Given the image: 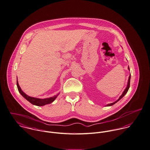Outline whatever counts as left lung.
<instances>
[{
  "instance_id": "1",
  "label": "left lung",
  "mask_w": 150,
  "mask_h": 150,
  "mask_svg": "<svg viewBox=\"0 0 150 150\" xmlns=\"http://www.w3.org/2000/svg\"><path fill=\"white\" fill-rule=\"evenodd\" d=\"M128 69H129V67L128 66ZM130 79H131V74H130V75H129V79H128V84H127V87H126V88L125 89V90L124 91V92L122 93V95L120 97V98L118 99V100H116L115 102H113V103H109V104H108L107 105H106V106H112V105H113L114 104H115L116 102H117L119 100H121L126 94H127V93L128 92V90H129V86H130Z\"/></svg>"
}]
</instances>
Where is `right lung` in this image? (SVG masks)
Returning a JSON list of instances; mask_svg holds the SVG:
<instances>
[{"instance_id":"right-lung-1","label":"right lung","mask_w":150,"mask_h":150,"mask_svg":"<svg viewBox=\"0 0 150 150\" xmlns=\"http://www.w3.org/2000/svg\"><path fill=\"white\" fill-rule=\"evenodd\" d=\"M17 87H18V90L19 91V92L20 93V94L26 99L28 100L29 102H30L32 104H33L34 105H36V106H44L45 105L47 104H50V103H52V102H53L54 100L56 98V97L58 96V95L59 94H58L57 95L54 96L52 97H50L49 98H45V99H40V98H34L32 97H29L28 95H26L21 88L20 86H19L18 80L17 81Z\"/></svg>"}]
</instances>
